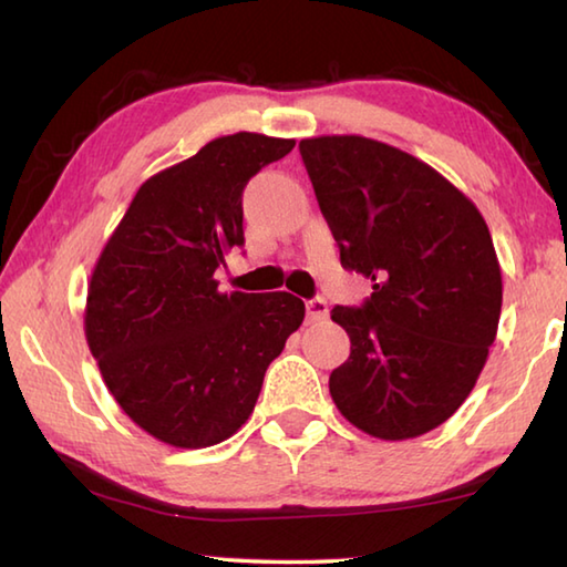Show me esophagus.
Instances as JSON below:
<instances>
[{"mask_svg":"<svg viewBox=\"0 0 567 567\" xmlns=\"http://www.w3.org/2000/svg\"><path fill=\"white\" fill-rule=\"evenodd\" d=\"M327 317H329V307H327V302L322 300V297H315V300L307 302V319H310L312 324L315 322H324Z\"/></svg>","mask_w":567,"mask_h":567,"instance_id":"1","label":"esophagus"}]
</instances>
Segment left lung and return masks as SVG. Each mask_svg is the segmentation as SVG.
Returning a JSON list of instances; mask_svg holds the SVG:
<instances>
[{"mask_svg":"<svg viewBox=\"0 0 567 567\" xmlns=\"http://www.w3.org/2000/svg\"><path fill=\"white\" fill-rule=\"evenodd\" d=\"M300 153L339 260L374 282L362 307L332 310L352 352L329 394L374 439L429 434L476 386L498 332L488 225L454 183L389 143L317 136Z\"/></svg>","mask_w":567,"mask_h":567,"instance_id":"1","label":"left lung"}]
</instances>
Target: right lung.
I'll return each mask as SVG.
<instances>
[{
    "instance_id": "obj_1",
    "label": "right lung",
    "mask_w": 567,
    "mask_h": 567,
    "mask_svg": "<svg viewBox=\"0 0 567 567\" xmlns=\"http://www.w3.org/2000/svg\"><path fill=\"white\" fill-rule=\"evenodd\" d=\"M292 138L240 131L151 176L91 272L84 332L104 384L133 424L176 449L230 439L305 319L290 292H220L240 248L243 190Z\"/></svg>"
}]
</instances>
